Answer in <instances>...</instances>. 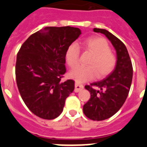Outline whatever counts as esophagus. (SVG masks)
Segmentation results:
<instances>
[{
  "label": "esophagus",
  "mask_w": 147,
  "mask_h": 147,
  "mask_svg": "<svg viewBox=\"0 0 147 147\" xmlns=\"http://www.w3.org/2000/svg\"><path fill=\"white\" fill-rule=\"evenodd\" d=\"M83 88H84V86H83L82 84H80L78 82H76V83H75L74 92H80L81 90H82Z\"/></svg>",
  "instance_id": "esophagus-1"
}]
</instances>
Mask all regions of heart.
I'll list each match as a JSON object with an SVG mask.
<instances>
[{"instance_id": "1", "label": "heart", "mask_w": 147, "mask_h": 147, "mask_svg": "<svg viewBox=\"0 0 147 147\" xmlns=\"http://www.w3.org/2000/svg\"><path fill=\"white\" fill-rule=\"evenodd\" d=\"M83 47L93 54L88 65L90 66H78L69 73V76L76 82H85L92 80L98 75L103 78L114 70L116 58L110 51V45L106 39L101 37H92L83 41ZM80 59V48L76 43L69 46L65 52V61L71 67L78 65Z\"/></svg>"}]
</instances>
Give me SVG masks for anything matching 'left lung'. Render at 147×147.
Wrapping results in <instances>:
<instances>
[{
	"instance_id": "1",
	"label": "left lung",
	"mask_w": 147,
	"mask_h": 147,
	"mask_svg": "<svg viewBox=\"0 0 147 147\" xmlns=\"http://www.w3.org/2000/svg\"><path fill=\"white\" fill-rule=\"evenodd\" d=\"M93 31L107 37L116 49L117 57L112 73L102 80L85 86L91 98L84 104L83 113L90 119L101 121L113 116L125 101L131 85L133 67L126 47L119 39L105 29L94 28Z\"/></svg>"
}]
</instances>
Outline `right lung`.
Instances as JSON below:
<instances>
[{
    "instance_id": "obj_1",
    "label": "right lung",
    "mask_w": 147,
    "mask_h": 147,
    "mask_svg": "<svg viewBox=\"0 0 147 147\" xmlns=\"http://www.w3.org/2000/svg\"><path fill=\"white\" fill-rule=\"evenodd\" d=\"M80 34L78 28L46 27L31 35L17 54L19 93L28 108L40 118H57L74 89V81L61 79L66 72L67 48Z\"/></svg>"
}]
</instances>
